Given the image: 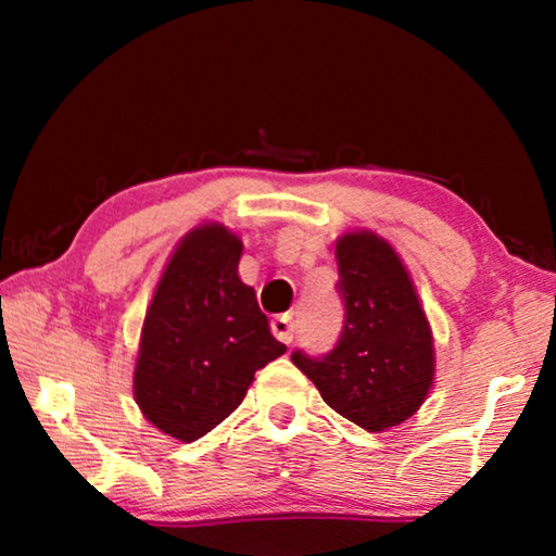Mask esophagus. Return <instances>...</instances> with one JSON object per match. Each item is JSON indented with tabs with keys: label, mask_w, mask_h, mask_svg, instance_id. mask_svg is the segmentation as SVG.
<instances>
[{
	"label": "esophagus",
	"mask_w": 556,
	"mask_h": 556,
	"mask_svg": "<svg viewBox=\"0 0 556 556\" xmlns=\"http://www.w3.org/2000/svg\"><path fill=\"white\" fill-rule=\"evenodd\" d=\"M271 333H275L281 343H291L294 341V321H291L289 314H279L271 318Z\"/></svg>",
	"instance_id": "obj_1"
}]
</instances>
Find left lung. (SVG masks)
I'll return each mask as SVG.
<instances>
[{"mask_svg":"<svg viewBox=\"0 0 556 556\" xmlns=\"http://www.w3.org/2000/svg\"><path fill=\"white\" fill-rule=\"evenodd\" d=\"M343 331L321 357L291 353V363L328 407L368 431L402 425L434 382V338L397 252L370 230L336 242Z\"/></svg>","mask_w":556,"mask_h":556,"instance_id":"1","label":"left lung"}]
</instances>
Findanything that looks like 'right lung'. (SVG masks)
<instances>
[{
	"label": "right lung",
	"mask_w": 556,
	"mask_h": 556,
	"mask_svg": "<svg viewBox=\"0 0 556 556\" xmlns=\"http://www.w3.org/2000/svg\"><path fill=\"white\" fill-rule=\"evenodd\" d=\"M242 242L218 223L178 242L147 308L135 400L156 429L195 441L240 407L255 372L285 355L255 289L242 285Z\"/></svg>",
	"instance_id": "add662e5"
}]
</instances>
